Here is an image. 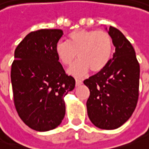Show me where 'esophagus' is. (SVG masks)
<instances>
[{
    "label": "esophagus",
    "instance_id": "1",
    "mask_svg": "<svg viewBox=\"0 0 149 149\" xmlns=\"http://www.w3.org/2000/svg\"><path fill=\"white\" fill-rule=\"evenodd\" d=\"M75 82H76V86H80L82 84V80H79V79H76L75 80Z\"/></svg>",
    "mask_w": 149,
    "mask_h": 149
}]
</instances>
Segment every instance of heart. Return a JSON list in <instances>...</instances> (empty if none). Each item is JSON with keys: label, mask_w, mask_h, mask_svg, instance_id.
Returning a JSON list of instances; mask_svg holds the SVG:
<instances>
[{"label": "heart", "mask_w": 149, "mask_h": 149, "mask_svg": "<svg viewBox=\"0 0 149 149\" xmlns=\"http://www.w3.org/2000/svg\"><path fill=\"white\" fill-rule=\"evenodd\" d=\"M113 40L105 30L77 29L68 36V42L59 40L55 52L60 63L70 66L77 58H80L70 69L69 73L75 76L86 74L89 69L93 73L104 69L113 53Z\"/></svg>", "instance_id": "1"}]
</instances>
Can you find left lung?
<instances>
[{
	"label": "left lung",
	"instance_id": "obj_1",
	"mask_svg": "<svg viewBox=\"0 0 149 149\" xmlns=\"http://www.w3.org/2000/svg\"><path fill=\"white\" fill-rule=\"evenodd\" d=\"M109 34L115 52L108 65L84 80L90 90L86 102L91 121L100 129L113 130L132 116L139 96L140 66L130 41L114 27Z\"/></svg>",
	"mask_w": 149,
	"mask_h": 149
}]
</instances>
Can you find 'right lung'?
Wrapping results in <instances>:
<instances>
[{
	"instance_id": "add662e5",
	"label": "right lung",
	"mask_w": 149,
	"mask_h": 149,
	"mask_svg": "<svg viewBox=\"0 0 149 149\" xmlns=\"http://www.w3.org/2000/svg\"><path fill=\"white\" fill-rule=\"evenodd\" d=\"M61 29L30 32L17 45L11 69L13 102L21 120L37 132L53 130L65 115L63 97L74 88L55 52Z\"/></svg>"
}]
</instances>
